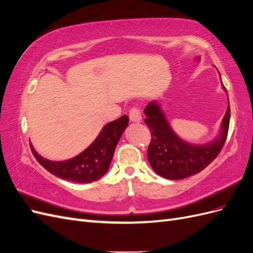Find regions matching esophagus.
Wrapping results in <instances>:
<instances>
[{"label":"esophagus","mask_w":253,"mask_h":253,"mask_svg":"<svg viewBox=\"0 0 253 253\" xmlns=\"http://www.w3.org/2000/svg\"><path fill=\"white\" fill-rule=\"evenodd\" d=\"M128 117H129V120H131L132 122H140L142 120L141 112L139 109H137V108L131 109V111H129V113H128Z\"/></svg>","instance_id":"obj_1"}]
</instances>
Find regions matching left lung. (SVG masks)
Wrapping results in <instances>:
<instances>
[{
    "instance_id": "left-lung-1",
    "label": "left lung",
    "mask_w": 253,
    "mask_h": 253,
    "mask_svg": "<svg viewBox=\"0 0 253 253\" xmlns=\"http://www.w3.org/2000/svg\"><path fill=\"white\" fill-rule=\"evenodd\" d=\"M223 88L227 94L224 85ZM144 115L147 116L144 122L152 136L148 149L152 169L164 178L177 180L200 173L218 155L227 138L230 105L228 99V108L221 121L219 134L205 144H193L181 139L173 131L162 106L155 100L145 106Z\"/></svg>"
}]
</instances>
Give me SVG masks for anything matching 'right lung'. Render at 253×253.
Returning <instances> with one entry per match:
<instances>
[{"label": "right lung", "mask_w": 253, "mask_h": 253, "mask_svg": "<svg viewBox=\"0 0 253 253\" xmlns=\"http://www.w3.org/2000/svg\"><path fill=\"white\" fill-rule=\"evenodd\" d=\"M127 126L126 115L109 122L89 147L77 156L63 162H53L42 157L34 149L32 142L29 143L36 159L51 174L73 182L89 183L101 178L108 172L115 149Z\"/></svg>", "instance_id": "right-lung-1"}]
</instances>
